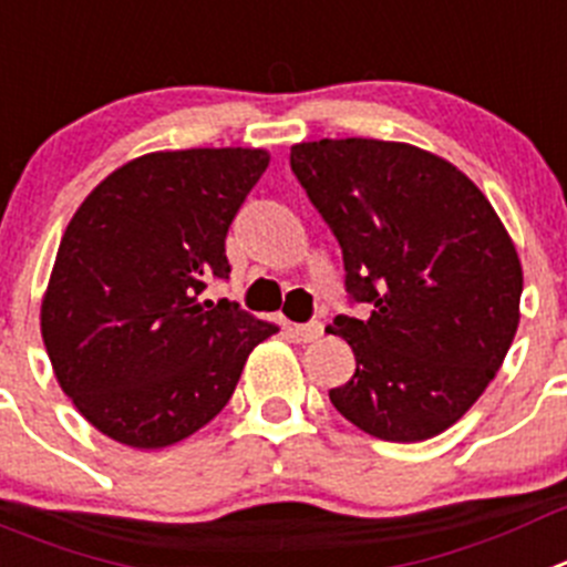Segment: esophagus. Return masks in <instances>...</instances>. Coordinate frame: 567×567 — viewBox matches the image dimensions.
Returning a JSON list of instances; mask_svg holds the SVG:
<instances>
[{
  "label": "esophagus",
  "mask_w": 567,
  "mask_h": 567,
  "mask_svg": "<svg viewBox=\"0 0 567 567\" xmlns=\"http://www.w3.org/2000/svg\"><path fill=\"white\" fill-rule=\"evenodd\" d=\"M289 334L298 342H315L323 337V323H318V320H311V323H295L289 326Z\"/></svg>",
  "instance_id": "34e87169"
}]
</instances>
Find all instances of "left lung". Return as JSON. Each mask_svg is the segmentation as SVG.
Instances as JSON below:
<instances>
[{"mask_svg":"<svg viewBox=\"0 0 567 567\" xmlns=\"http://www.w3.org/2000/svg\"><path fill=\"white\" fill-rule=\"evenodd\" d=\"M295 176L331 227L346 292L371 318L337 315L357 357L329 399L382 441L453 427L501 371L520 323L523 267L475 182L408 143L315 140L292 145Z\"/></svg>","mask_w":567,"mask_h":567,"instance_id":"1","label":"left lung"}]
</instances>
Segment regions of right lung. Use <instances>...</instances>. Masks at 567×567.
Here are the masks:
<instances>
[{
    "label": "right lung",
    "instance_id": "add662e5",
    "mask_svg": "<svg viewBox=\"0 0 567 567\" xmlns=\"http://www.w3.org/2000/svg\"><path fill=\"white\" fill-rule=\"evenodd\" d=\"M267 165L264 148L143 154L66 225L41 337L61 391L109 439L159 450L194 435L278 331L230 300H202L230 275L227 230Z\"/></svg>",
    "mask_w": 567,
    "mask_h": 567
}]
</instances>
